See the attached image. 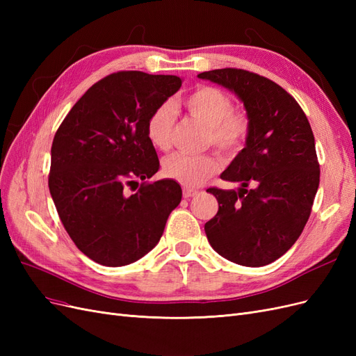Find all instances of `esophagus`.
I'll list each match as a JSON object with an SVG mask.
<instances>
[{
	"instance_id": "obj_1",
	"label": "esophagus",
	"mask_w": 356,
	"mask_h": 356,
	"mask_svg": "<svg viewBox=\"0 0 356 356\" xmlns=\"http://www.w3.org/2000/svg\"><path fill=\"white\" fill-rule=\"evenodd\" d=\"M184 197L188 199V197H195L199 195V190H195V188H184Z\"/></svg>"
}]
</instances>
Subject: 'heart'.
Masks as SVG:
<instances>
[{
    "mask_svg": "<svg viewBox=\"0 0 356 356\" xmlns=\"http://www.w3.org/2000/svg\"><path fill=\"white\" fill-rule=\"evenodd\" d=\"M182 105L186 110L208 127L207 141L225 156L238 154L250 135V118L243 111H234L233 102L227 93L200 86L188 93ZM177 111L174 105L160 104L147 118L145 132L148 141L159 149L170 147L172 129H174ZM220 163L212 154L174 153L163 160V174L186 187L200 186L218 170Z\"/></svg>",
    "mask_w": 356,
    "mask_h": 356,
    "instance_id": "heart-1",
    "label": "heart"
}]
</instances>
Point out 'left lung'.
<instances>
[{"label":"left lung","mask_w":356,"mask_h":356,"mask_svg":"<svg viewBox=\"0 0 356 356\" xmlns=\"http://www.w3.org/2000/svg\"><path fill=\"white\" fill-rule=\"evenodd\" d=\"M197 77L238 95L251 124L245 148L221 174L241 187L207 190L218 212L204 233L236 264H270L296 243L310 217L319 187L314 132L293 96L263 75L222 68Z\"/></svg>","instance_id":"8db88e82"}]
</instances>
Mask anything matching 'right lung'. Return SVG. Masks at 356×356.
I'll return each mask as SVG.
<instances>
[{
  "label": "right lung",
  "mask_w": 356,
  "mask_h": 356,
  "mask_svg": "<svg viewBox=\"0 0 356 356\" xmlns=\"http://www.w3.org/2000/svg\"><path fill=\"white\" fill-rule=\"evenodd\" d=\"M181 84L177 75H106L75 102L53 138L51 199L75 246L96 263L118 267L144 257L181 202L177 181H145L160 166L147 118ZM134 184L138 190L127 193Z\"/></svg>",
  "instance_id": "obj_1"
}]
</instances>
